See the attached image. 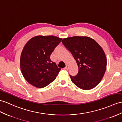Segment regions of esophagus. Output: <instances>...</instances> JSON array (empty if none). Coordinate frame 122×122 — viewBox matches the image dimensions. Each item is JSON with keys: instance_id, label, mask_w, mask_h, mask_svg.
<instances>
[{"instance_id": "34e87169", "label": "esophagus", "mask_w": 122, "mask_h": 122, "mask_svg": "<svg viewBox=\"0 0 122 122\" xmlns=\"http://www.w3.org/2000/svg\"><path fill=\"white\" fill-rule=\"evenodd\" d=\"M64 69L65 70H68L69 69V66H68V65H66V66L64 68Z\"/></svg>"}]
</instances>
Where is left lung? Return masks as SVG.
Here are the masks:
<instances>
[{"instance_id": "left-lung-1", "label": "left lung", "mask_w": 122, "mask_h": 122, "mask_svg": "<svg viewBox=\"0 0 122 122\" xmlns=\"http://www.w3.org/2000/svg\"><path fill=\"white\" fill-rule=\"evenodd\" d=\"M76 60L79 72L70 76L74 84L83 90L96 87L102 81L107 68V58L103 50L93 39L74 36L61 41Z\"/></svg>"}]
</instances>
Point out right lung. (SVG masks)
Wrapping results in <instances>:
<instances>
[{"instance_id": "1", "label": "right lung", "mask_w": 122, "mask_h": 122, "mask_svg": "<svg viewBox=\"0 0 122 122\" xmlns=\"http://www.w3.org/2000/svg\"><path fill=\"white\" fill-rule=\"evenodd\" d=\"M61 38L54 36H36L26 43L20 57L24 78L34 86L42 88L56 79L61 70L50 55Z\"/></svg>"}]
</instances>
